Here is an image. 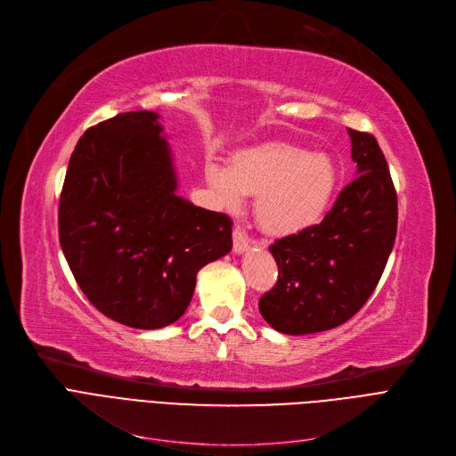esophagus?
<instances>
[{"instance_id": "esophagus-1", "label": "esophagus", "mask_w": 456, "mask_h": 456, "mask_svg": "<svg viewBox=\"0 0 456 456\" xmlns=\"http://www.w3.org/2000/svg\"><path fill=\"white\" fill-rule=\"evenodd\" d=\"M248 247H250V237L239 226H235L233 228V252L240 254V252H245Z\"/></svg>"}]
</instances>
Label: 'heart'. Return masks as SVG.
<instances>
[{"mask_svg":"<svg viewBox=\"0 0 456 456\" xmlns=\"http://www.w3.org/2000/svg\"><path fill=\"white\" fill-rule=\"evenodd\" d=\"M211 190L228 211L256 197V219L271 235L304 232L324 216L338 185V167L326 152H309L289 142L239 151L228 171L208 169Z\"/></svg>","mask_w":456,"mask_h":456,"instance_id":"obj_1","label":"heart"}]
</instances>
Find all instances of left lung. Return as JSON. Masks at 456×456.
<instances>
[{"label":"left lung","instance_id":"1","mask_svg":"<svg viewBox=\"0 0 456 456\" xmlns=\"http://www.w3.org/2000/svg\"><path fill=\"white\" fill-rule=\"evenodd\" d=\"M357 178L338 193L320 224L269 247L278 281L259 298L276 331L307 335L350 320L371 297L397 232V195L378 140L347 128Z\"/></svg>","mask_w":456,"mask_h":456}]
</instances>
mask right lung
I'll list each match as a JSON object with an SVG mask.
<instances>
[{
    "instance_id": "right-lung-1",
    "label": "right lung",
    "mask_w": 456,
    "mask_h": 456,
    "mask_svg": "<svg viewBox=\"0 0 456 456\" xmlns=\"http://www.w3.org/2000/svg\"><path fill=\"white\" fill-rule=\"evenodd\" d=\"M158 114L88 128L69 158L59 239L94 307L136 330L166 328L190 305L197 273L232 250V219L176 195Z\"/></svg>"
}]
</instances>
